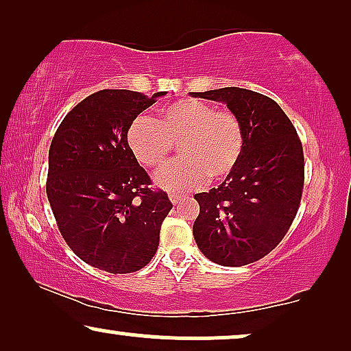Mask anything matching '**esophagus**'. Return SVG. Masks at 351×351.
<instances>
[{"instance_id":"1","label":"esophagus","mask_w":351,"mask_h":351,"mask_svg":"<svg viewBox=\"0 0 351 351\" xmlns=\"http://www.w3.org/2000/svg\"><path fill=\"white\" fill-rule=\"evenodd\" d=\"M169 199H171L174 204H179V203H182V201H185V196L177 195V193H171V195H169Z\"/></svg>"}]
</instances>
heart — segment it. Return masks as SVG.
Here are the masks:
<instances>
[{
  "label": "heart",
  "mask_w": 351,
  "mask_h": 351,
  "mask_svg": "<svg viewBox=\"0 0 351 351\" xmlns=\"http://www.w3.org/2000/svg\"><path fill=\"white\" fill-rule=\"evenodd\" d=\"M126 141L134 158L152 171L165 169L179 143L184 160L162 172L158 184L167 190H193L208 177L222 182L233 174L244 152V129L232 110L180 99L160 110L155 119H134Z\"/></svg>",
  "instance_id": "b5f03b06"
}]
</instances>
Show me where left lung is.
<instances>
[{"instance_id":"left-lung-1","label":"left lung","mask_w":351,"mask_h":351,"mask_svg":"<svg viewBox=\"0 0 351 351\" xmlns=\"http://www.w3.org/2000/svg\"><path fill=\"white\" fill-rule=\"evenodd\" d=\"M191 95L225 102L244 129V152L233 174L195 195V241L219 265L261 261L286 237L299 210L305 180L300 138L280 105L263 94L222 88Z\"/></svg>"}]
</instances>
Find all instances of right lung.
<instances>
[{
	"instance_id": "obj_1",
	"label": "right lung",
	"mask_w": 351,
	"mask_h": 351,
	"mask_svg": "<svg viewBox=\"0 0 351 351\" xmlns=\"http://www.w3.org/2000/svg\"><path fill=\"white\" fill-rule=\"evenodd\" d=\"M161 95L128 89L90 94L66 113L51 142L46 193L57 227L71 251L99 270H141L160 244L172 203L166 191L150 186L126 132Z\"/></svg>"
}]
</instances>
